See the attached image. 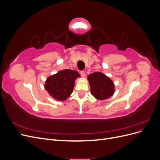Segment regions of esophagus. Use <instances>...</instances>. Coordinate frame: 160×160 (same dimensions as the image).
I'll list each match as a JSON object with an SVG mask.
<instances>
[{"label": "esophagus", "instance_id": "34e87169", "mask_svg": "<svg viewBox=\"0 0 160 160\" xmlns=\"http://www.w3.org/2000/svg\"><path fill=\"white\" fill-rule=\"evenodd\" d=\"M80 74H81V77H85V72H84L83 71H81L80 72Z\"/></svg>", "mask_w": 160, "mask_h": 160}]
</instances>
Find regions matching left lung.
<instances>
[{
  "label": "left lung",
  "instance_id": "1",
  "mask_svg": "<svg viewBox=\"0 0 160 160\" xmlns=\"http://www.w3.org/2000/svg\"><path fill=\"white\" fill-rule=\"evenodd\" d=\"M91 93L98 100H105L115 93V85L109 77L101 72H95L88 77Z\"/></svg>",
  "mask_w": 160,
  "mask_h": 160
}]
</instances>
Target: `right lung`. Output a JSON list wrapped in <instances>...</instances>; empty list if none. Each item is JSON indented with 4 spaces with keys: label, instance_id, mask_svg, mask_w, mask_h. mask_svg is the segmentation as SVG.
I'll list each match as a JSON object with an SVG mask.
<instances>
[{
    "label": "right lung",
    "instance_id": "add662e5",
    "mask_svg": "<svg viewBox=\"0 0 160 160\" xmlns=\"http://www.w3.org/2000/svg\"><path fill=\"white\" fill-rule=\"evenodd\" d=\"M80 77L75 70L64 69L48 77L45 83V89L53 99L65 101L72 93L75 81Z\"/></svg>",
    "mask_w": 160,
    "mask_h": 160
}]
</instances>
